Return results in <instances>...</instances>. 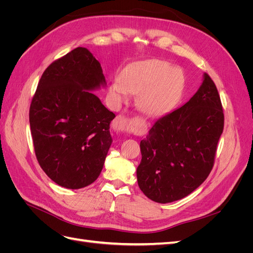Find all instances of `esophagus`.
Instances as JSON below:
<instances>
[{
  "label": "esophagus",
  "mask_w": 253,
  "mask_h": 253,
  "mask_svg": "<svg viewBox=\"0 0 253 253\" xmlns=\"http://www.w3.org/2000/svg\"><path fill=\"white\" fill-rule=\"evenodd\" d=\"M128 124L129 125L138 126V127H141V125L139 126L140 121H139V124H138V121H137V120H131V121H129V120H127L124 116H117L116 118H115L113 120L112 127L114 129V132H116L117 134H121V133H124V132L126 131V126H127Z\"/></svg>",
  "instance_id": "1"
}]
</instances>
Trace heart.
Segmentation results:
<instances>
[{"mask_svg":"<svg viewBox=\"0 0 253 253\" xmlns=\"http://www.w3.org/2000/svg\"><path fill=\"white\" fill-rule=\"evenodd\" d=\"M183 84L185 77L179 68L163 60L149 59L126 66L120 79L112 82L109 93L116 104L125 102L128 93H139L140 110L150 116H159L178 100Z\"/></svg>","mask_w":253,"mask_h":253,"instance_id":"1","label":"heart"}]
</instances>
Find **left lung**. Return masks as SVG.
Returning <instances> with one entry per match:
<instances>
[{
  "label": "left lung",
  "instance_id": "1",
  "mask_svg": "<svg viewBox=\"0 0 253 253\" xmlns=\"http://www.w3.org/2000/svg\"><path fill=\"white\" fill-rule=\"evenodd\" d=\"M223 129L218 91L205 73L193 97L160 117L140 141L141 162L136 173L143 194L167 204L192 193L212 170Z\"/></svg>",
  "mask_w": 253,
  "mask_h": 253
}]
</instances>
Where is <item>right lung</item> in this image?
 Returning <instances> with one entry per match:
<instances>
[{
    "instance_id": "1",
    "label": "right lung",
    "mask_w": 253,
    "mask_h": 253,
    "mask_svg": "<svg viewBox=\"0 0 253 253\" xmlns=\"http://www.w3.org/2000/svg\"><path fill=\"white\" fill-rule=\"evenodd\" d=\"M105 85L100 63L85 47L52 62L38 84L29 109L36 156L61 187L84 188L101 173L115 114L93 90Z\"/></svg>"
}]
</instances>
